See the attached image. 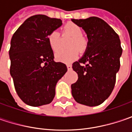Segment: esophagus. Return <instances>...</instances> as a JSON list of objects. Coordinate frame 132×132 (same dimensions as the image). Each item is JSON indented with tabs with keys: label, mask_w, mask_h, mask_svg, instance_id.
I'll list each match as a JSON object with an SVG mask.
<instances>
[{
	"label": "esophagus",
	"mask_w": 132,
	"mask_h": 132,
	"mask_svg": "<svg viewBox=\"0 0 132 132\" xmlns=\"http://www.w3.org/2000/svg\"><path fill=\"white\" fill-rule=\"evenodd\" d=\"M67 68H68V70H71V69H72V65H71V64H67Z\"/></svg>",
	"instance_id": "34e87169"
}]
</instances>
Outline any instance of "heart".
Returning a JSON list of instances; mask_svg holds the SVG:
<instances>
[{
    "label": "heart",
    "mask_w": 132,
    "mask_h": 132,
    "mask_svg": "<svg viewBox=\"0 0 132 132\" xmlns=\"http://www.w3.org/2000/svg\"><path fill=\"white\" fill-rule=\"evenodd\" d=\"M64 31L71 35L73 39L70 44L71 49L67 51L59 50L55 53V58L62 62L70 63L75 61L79 57V51L84 52L87 47V41L82 36V29L78 25L73 23H67L64 27ZM60 34L58 31L54 30L48 34V41L52 50L56 51L59 48V40Z\"/></svg>",
    "instance_id": "b5f03b06"
}]
</instances>
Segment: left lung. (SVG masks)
<instances>
[{
  "label": "left lung",
  "mask_w": 132,
  "mask_h": 132,
  "mask_svg": "<svg viewBox=\"0 0 132 132\" xmlns=\"http://www.w3.org/2000/svg\"><path fill=\"white\" fill-rule=\"evenodd\" d=\"M71 20L84 29L88 38L84 56L73 64L79 78L71 85L72 95L79 104L98 106L114 89L122 54L119 36L97 17Z\"/></svg>",
  "instance_id": "obj_1"
}]
</instances>
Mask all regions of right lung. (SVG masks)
<instances>
[{
  "label": "right lung",
  "instance_id": "add662e5",
  "mask_svg": "<svg viewBox=\"0 0 132 132\" xmlns=\"http://www.w3.org/2000/svg\"><path fill=\"white\" fill-rule=\"evenodd\" d=\"M62 25L60 19L37 14L28 18L11 39L10 74L15 90L25 104L39 106L50 104L56 83L67 66L54 62L48 41L49 34Z\"/></svg>",
  "mask_w": 132,
  "mask_h": 132
}]
</instances>
